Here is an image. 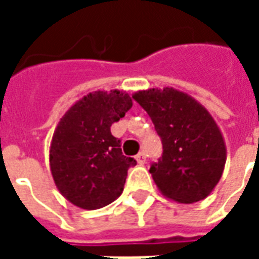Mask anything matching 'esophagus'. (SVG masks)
<instances>
[{
    "instance_id": "esophagus-1",
    "label": "esophagus",
    "mask_w": 259,
    "mask_h": 259,
    "mask_svg": "<svg viewBox=\"0 0 259 259\" xmlns=\"http://www.w3.org/2000/svg\"><path fill=\"white\" fill-rule=\"evenodd\" d=\"M136 159H137V162H139V165H144L146 163V155L143 154V152H140L137 157H136Z\"/></svg>"
}]
</instances>
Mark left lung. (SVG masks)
<instances>
[{"label":"left lung","instance_id":"1","mask_svg":"<svg viewBox=\"0 0 259 259\" xmlns=\"http://www.w3.org/2000/svg\"><path fill=\"white\" fill-rule=\"evenodd\" d=\"M162 140V157L150 174L166 198L193 204L206 198L226 163L222 132L204 105L174 87L136 91Z\"/></svg>","mask_w":259,"mask_h":259}]
</instances>
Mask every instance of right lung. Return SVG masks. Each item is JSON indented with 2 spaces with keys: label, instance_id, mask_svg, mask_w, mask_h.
<instances>
[{
  "label": "right lung",
  "instance_id": "add662e5",
  "mask_svg": "<svg viewBox=\"0 0 259 259\" xmlns=\"http://www.w3.org/2000/svg\"><path fill=\"white\" fill-rule=\"evenodd\" d=\"M133 105L126 91H93L65 112L50 146V169L59 193L73 205L91 211L122 194L127 169L111 126Z\"/></svg>",
  "mask_w": 259,
  "mask_h": 259
}]
</instances>
